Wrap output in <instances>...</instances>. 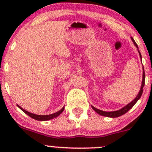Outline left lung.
Here are the masks:
<instances>
[{
  "instance_id": "obj_1",
  "label": "left lung",
  "mask_w": 152,
  "mask_h": 152,
  "mask_svg": "<svg viewBox=\"0 0 152 152\" xmlns=\"http://www.w3.org/2000/svg\"><path fill=\"white\" fill-rule=\"evenodd\" d=\"M132 41H133L134 45H135V46L138 48L137 43L134 41V38H132ZM139 55H140L141 58H142V55H141L140 52L139 51ZM144 83H145V73H144V72H143V80H142V87H141V89H140V91H139V94L137 95V96L136 97L135 99H134L132 102L129 103V104H127L126 106H124V108H122L121 109L118 110V111H102V110H99L98 109H96V108L94 107L93 106H91L92 109H93L94 111H96V112L98 113L99 114L102 115V116H107V117L116 118V117H118V116H121V115L126 114L127 111H129V110L132 109V107H133L134 104L137 102V101L141 98V96H142V93H143V87L144 86Z\"/></svg>"
}]
</instances>
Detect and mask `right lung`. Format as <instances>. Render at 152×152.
Returning a JSON list of instances; mask_svg holds the SVG:
<instances>
[{"label":"right lung","instance_id":"right-lung-1","mask_svg":"<svg viewBox=\"0 0 152 152\" xmlns=\"http://www.w3.org/2000/svg\"><path fill=\"white\" fill-rule=\"evenodd\" d=\"M18 106L19 108H20V109L22 110L23 111L24 113H25V114L28 115V116H31V117L32 118H34V119L38 120V121H47V120H50V119H52V118L57 117L58 115H60L61 114V113L63 112V111H64V107H63L62 109L60 110V111H57V112L54 113V114H49V115H36V114H31V113L28 112V111H26V110L22 109V108L20 107V106L18 105Z\"/></svg>","mask_w":152,"mask_h":152}]
</instances>
